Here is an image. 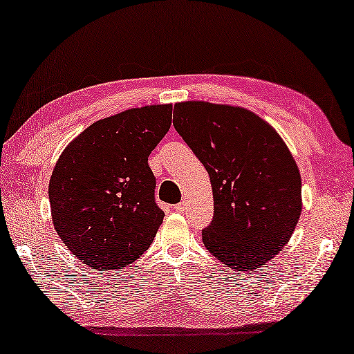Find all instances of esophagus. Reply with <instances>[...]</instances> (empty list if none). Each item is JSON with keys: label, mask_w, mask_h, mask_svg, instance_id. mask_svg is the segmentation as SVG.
<instances>
[{"label": "esophagus", "mask_w": 354, "mask_h": 354, "mask_svg": "<svg viewBox=\"0 0 354 354\" xmlns=\"http://www.w3.org/2000/svg\"><path fill=\"white\" fill-rule=\"evenodd\" d=\"M174 209H176V212H178V213H183L185 209H187V202H180V203H177V205H174Z\"/></svg>", "instance_id": "1"}]
</instances>
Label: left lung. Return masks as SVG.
<instances>
[{
  "mask_svg": "<svg viewBox=\"0 0 354 354\" xmlns=\"http://www.w3.org/2000/svg\"><path fill=\"white\" fill-rule=\"evenodd\" d=\"M174 127L212 180L214 218L202 241L236 270H255L280 253L301 214V177L277 130L227 104L174 105Z\"/></svg>",
  "mask_w": 354,
  "mask_h": 354,
  "instance_id": "obj_1",
  "label": "left lung"
}]
</instances>
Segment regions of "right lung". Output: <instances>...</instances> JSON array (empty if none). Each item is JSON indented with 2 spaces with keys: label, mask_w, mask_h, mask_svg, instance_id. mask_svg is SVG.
Returning a JSON list of instances; mask_svg holds the SVG:
<instances>
[{
  "label": "right lung",
  "mask_w": 354,
  "mask_h": 354,
  "mask_svg": "<svg viewBox=\"0 0 354 354\" xmlns=\"http://www.w3.org/2000/svg\"><path fill=\"white\" fill-rule=\"evenodd\" d=\"M171 120V104L121 111L93 122L59 157L48 189L53 224L88 268H126L153 241L165 213L147 158Z\"/></svg>",
  "instance_id": "right-lung-1"
}]
</instances>
